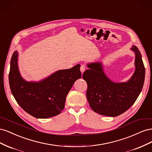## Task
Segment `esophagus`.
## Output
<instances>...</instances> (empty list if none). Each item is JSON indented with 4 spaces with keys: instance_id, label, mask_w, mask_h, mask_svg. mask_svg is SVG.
I'll list each match as a JSON object with an SVG mask.
<instances>
[{
    "instance_id": "34e87169",
    "label": "esophagus",
    "mask_w": 152,
    "mask_h": 152,
    "mask_svg": "<svg viewBox=\"0 0 152 152\" xmlns=\"http://www.w3.org/2000/svg\"><path fill=\"white\" fill-rule=\"evenodd\" d=\"M86 66L84 65H82L80 66V72H82V73H83L84 72V71L86 70Z\"/></svg>"
}]
</instances>
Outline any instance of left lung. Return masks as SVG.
Returning a JSON list of instances; mask_svg holds the SVG:
<instances>
[{
	"mask_svg": "<svg viewBox=\"0 0 152 152\" xmlns=\"http://www.w3.org/2000/svg\"><path fill=\"white\" fill-rule=\"evenodd\" d=\"M132 50L136 53V70L126 83H114L103 72L100 63L89 64L82 78L87 84V99L91 108L100 115L110 117L119 115L134 103L143 86L145 68L141 55L136 46Z\"/></svg>",
	"mask_w": 152,
	"mask_h": 152,
	"instance_id": "1",
	"label": "left lung"
}]
</instances>
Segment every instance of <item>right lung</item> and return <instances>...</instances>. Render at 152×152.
I'll return each mask as SVG.
<instances>
[{"label": "right lung", "mask_w": 152, "mask_h": 152, "mask_svg": "<svg viewBox=\"0 0 152 152\" xmlns=\"http://www.w3.org/2000/svg\"><path fill=\"white\" fill-rule=\"evenodd\" d=\"M18 52L13 53L9 82L16 102L35 118H47L59 114L65 107L66 97L75 80L82 76L80 65L59 70L47 79L28 82L20 76L17 65Z\"/></svg>", "instance_id": "1"}]
</instances>
